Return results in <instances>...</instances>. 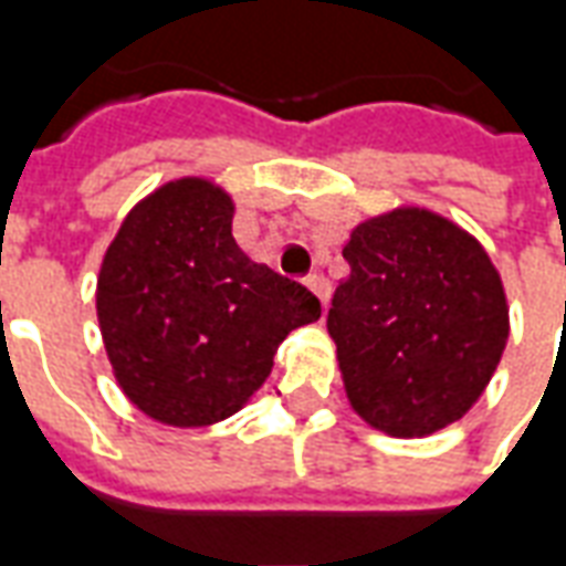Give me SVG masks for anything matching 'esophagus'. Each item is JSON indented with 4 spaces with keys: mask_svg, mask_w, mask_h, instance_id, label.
Instances as JSON below:
<instances>
[{
    "mask_svg": "<svg viewBox=\"0 0 566 566\" xmlns=\"http://www.w3.org/2000/svg\"><path fill=\"white\" fill-rule=\"evenodd\" d=\"M306 287L312 291V294L318 296L321 306L327 308V303H331V282H327L324 275H318V272H312V275L306 279Z\"/></svg>",
    "mask_w": 566,
    "mask_h": 566,
    "instance_id": "esophagus-1",
    "label": "esophagus"
}]
</instances>
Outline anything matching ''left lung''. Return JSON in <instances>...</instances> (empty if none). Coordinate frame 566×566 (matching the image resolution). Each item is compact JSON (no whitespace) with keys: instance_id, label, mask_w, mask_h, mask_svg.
Segmentation results:
<instances>
[{"instance_id":"8db88e82","label":"left lung","mask_w":566,"mask_h":566,"mask_svg":"<svg viewBox=\"0 0 566 566\" xmlns=\"http://www.w3.org/2000/svg\"><path fill=\"white\" fill-rule=\"evenodd\" d=\"M333 294L348 403L388 437H430L482 397L510 339V306L482 242L437 211L400 206L352 230Z\"/></svg>"}]
</instances>
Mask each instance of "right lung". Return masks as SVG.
Instances as JSON below:
<instances>
[{"label": "right lung", "instance_id": "obj_1", "mask_svg": "<svg viewBox=\"0 0 566 566\" xmlns=\"http://www.w3.org/2000/svg\"><path fill=\"white\" fill-rule=\"evenodd\" d=\"M233 214L209 178L166 181L129 209L99 266L96 318L115 379L160 424L239 412L284 336L321 318L318 296L235 245Z\"/></svg>", "mask_w": 566, "mask_h": 566}]
</instances>
